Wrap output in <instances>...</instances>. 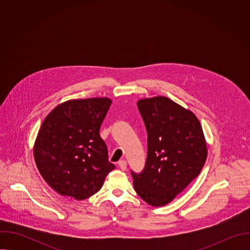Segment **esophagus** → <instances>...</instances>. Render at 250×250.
Returning a JSON list of instances; mask_svg holds the SVG:
<instances>
[{
	"instance_id": "obj_1",
	"label": "esophagus",
	"mask_w": 250,
	"mask_h": 250,
	"mask_svg": "<svg viewBox=\"0 0 250 250\" xmlns=\"http://www.w3.org/2000/svg\"><path fill=\"white\" fill-rule=\"evenodd\" d=\"M119 166H120V168H121L123 171H125V170L126 169V167H127L126 161H125V160H121V161H119Z\"/></svg>"
}]
</instances>
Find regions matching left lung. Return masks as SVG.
<instances>
[{
    "instance_id": "obj_1",
    "label": "left lung",
    "mask_w": 250,
    "mask_h": 250,
    "mask_svg": "<svg viewBox=\"0 0 250 250\" xmlns=\"http://www.w3.org/2000/svg\"><path fill=\"white\" fill-rule=\"evenodd\" d=\"M137 108L147 131V159L140 174L131 172L137 195L162 207L200 174L208 156L202 125L195 114L164 96L140 99Z\"/></svg>"
}]
</instances>
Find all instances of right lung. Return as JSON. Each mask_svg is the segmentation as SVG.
I'll return each mask as SVG.
<instances>
[{"mask_svg":"<svg viewBox=\"0 0 250 250\" xmlns=\"http://www.w3.org/2000/svg\"><path fill=\"white\" fill-rule=\"evenodd\" d=\"M109 98L63 102L44 119L33 146L37 167L59 195L85 200L102 188L115 165L100 136Z\"/></svg>","mask_w":250,"mask_h":250,"instance_id":"1","label":"right lung"}]
</instances>
